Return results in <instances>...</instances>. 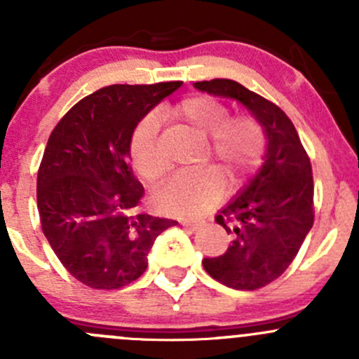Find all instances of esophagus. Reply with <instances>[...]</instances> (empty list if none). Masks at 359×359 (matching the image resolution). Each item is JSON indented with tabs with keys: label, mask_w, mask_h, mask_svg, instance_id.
Returning <instances> with one entry per match:
<instances>
[{
	"label": "esophagus",
	"mask_w": 359,
	"mask_h": 359,
	"mask_svg": "<svg viewBox=\"0 0 359 359\" xmlns=\"http://www.w3.org/2000/svg\"><path fill=\"white\" fill-rule=\"evenodd\" d=\"M180 224H182V226L189 231H198L203 226L201 222H193V220H184V222H180Z\"/></svg>",
	"instance_id": "1"
}]
</instances>
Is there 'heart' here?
Segmentation results:
<instances>
[{
	"instance_id": "heart-1",
	"label": "heart",
	"mask_w": 359,
	"mask_h": 359,
	"mask_svg": "<svg viewBox=\"0 0 359 359\" xmlns=\"http://www.w3.org/2000/svg\"><path fill=\"white\" fill-rule=\"evenodd\" d=\"M165 118L177 128L200 137L205 146L201 163L219 161L217 172L227 177L233 186L238 173L250 170L264 149L260 126L248 116L227 118L222 102L206 95H193L165 112ZM158 123L147 116L137 125L130 139V161L144 182L158 184L166 172L158 149ZM220 200V182L212 170L182 173L173 177L154 196L159 212L166 215L193 219L212 210Z\"/></svg>"
}]
</instances>
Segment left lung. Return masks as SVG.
<instances>
[{"label": "left lung", "mask_w": 359, "mask_h": 359, "mask_svg": "<svg viewBox=\"0 0 359 359\" xmlns=\"http://www.w3.org/2000/svg\"><path fill=\"white\" fill-rule=\"evenodd\" d=\"M194 88L236 100L266 139L262 166L215 222L233 236L224 255L203 259L206 273L234 290H257L285 273L313 227V170L288 116L233 79L196 81Z\"/></svg>", "instance_id": "8db88e82"}]
</instances>
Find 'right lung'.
<instances>
[{"instance_id":"1","label":"right lung","mask_w":359,"mask_h":359,"mask_svg":"<svg viewBox=\"0 0 359 359\" xmlns=\"http://www.w3.org/2000/svg\"><path fill=\"white\" fill-rule=\"evenodd\" d=\"M182 81L111 85L79 100L53 128L38 172L43 234L83 285L114 290L142 276L154 240L175 220L139 212L130 168L137 125Z\"/></svg>"}]
</instances>
